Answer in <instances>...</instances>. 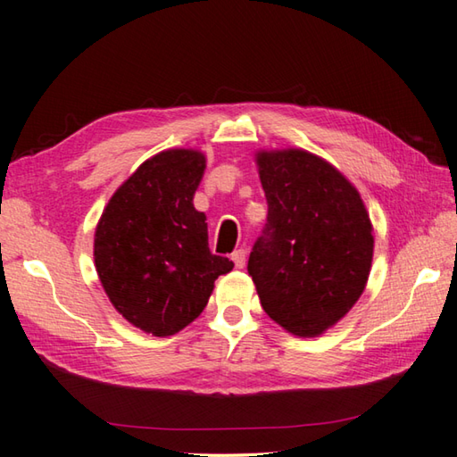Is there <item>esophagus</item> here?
Wrapping results in <instances>:
<instances>
[{
	"instance_id": "34e87169",
	"label": "esophagus",
	"mask_w": 457,
	"mask_h": 457,
	"mask_svg": "<svg viewBox=\"0 0 457 457\" xmlns=\"http://www.w3.org/2000/svg\"><path fill=\"white\" fill-rule=\"evenodd\" d=\"M230 259H233L237 269H243L245 262H246V251L245 249H237L233 254H230Z\"/></svg>"
}]
</instances>
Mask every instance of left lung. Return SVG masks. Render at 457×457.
Masks as SVG:
<instances>
[{"mask_svg": "<svg viewBox=\"0 0 457 457\" xmlns=\"http://www.w3.org/2000/svg\"><path fill=\"white\" fill-rule=\"evenodd\" d=\"M269 214L249 257L261 305L297 337H319L365 291L373 224L359 190L325 158L301 148L259 150Z\"/></svg>", "mask_w": 457, "mask_h": 457, "instance_id": "obj_1", "label": "left lung"}]
</instances>
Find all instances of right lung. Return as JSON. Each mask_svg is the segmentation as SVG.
Instances as JSON below:
<instances>
[{
    "instance_id": "1",
    "label": "right lung",
    "mask_w": 457,
    "mask_h": 457,
    "mask_svg": "<svg viewBox=\"0 0 457 457\" xmlns=\"http://www.w3.org/2000/svg\"><path fill=\"white\" fill-rule=\"evenodd\" d=\"M206 158L195 148L158 152L108 200L94 235V265L114 309L154 337L203 313L214 281L235 262L208 249L204 212L192 198Z\"/></svg>"
}]
</instances>
